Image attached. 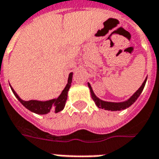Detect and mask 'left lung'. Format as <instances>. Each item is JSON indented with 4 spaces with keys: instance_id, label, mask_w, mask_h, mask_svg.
<instances>
[{
    "instance_id": "1",
    "label": "left lung",
    "mask_w": 159,
    "mask_h": 159,
    "mask_svg": "<svg viewBox=\"0 0 159 159\" xmlns=\"http://www.w3.org/2000/svg\"><path fill=\"white\" fill-rule=\"evenodd\" d=\"M147 77L145 79V81H144L143 83H142V85L140 87V89L137 90L136 92L134 93L133 95L130 97L129 100H125V101H123V102H109V101H104V100H100V99H99V98L94 94L93 89H92V87H91L89 83H88V86L89 88L92 99H93L95 105H96L99 108L105 109V110L107 111H122L124 110V109H127L128 107H129L131 105H133V104L135 102V100L138 99V97L140 96V94L141 93V92L143 91L144 87H145L146 83H147Z\"/></svg>"
}]
</instances>
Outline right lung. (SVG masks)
<instances>
[{
  "label": "right lung",
  "instance_id": "obj_1",
  "mask_svg": "<svg viewBox=\"0 0 159 159\" xmlns=\"http://www.w3.org/2000/svg\"><path fill=\"white\" fill-rule=\"evenodd\" d=\"M72 75L73 73L70 72L69 74V77H68V83L66 84V88L64 89L62 93H60L58 98L56 99H52V100H46V101H40V100H29V101H25L20 99V97L17 94L14 89H12L11 85V89H12V93H14L15 97L18 100L20 101V103L22 104L23 106L26 107L28 110L32 111L34 113L36 114H48L51 111H54V112H59L60 111L64 109V107L66 106V100H67V94H68V91L70 87V83L72 82Z\"/></svg>",
  "mask_w": 159,
  "mask_h": 159
}]
</instances>
